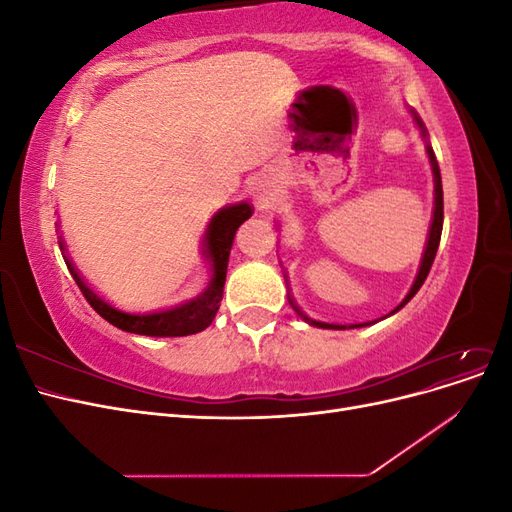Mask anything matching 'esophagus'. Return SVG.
<instances>
[{"mask_svg": "<svg viewBox=\"0 0 512 512\" xmlns=\"http://www.w3.org/2000/svg\"><path fill=\"white\" fill-rule=\"evenodd\" d=\"M258 203H260V198H258Z\"/></svg>", "mask_w": 512, "mask_h": 512, "instance_id": "obj_1", "label": "esophagus"}]
</instances>
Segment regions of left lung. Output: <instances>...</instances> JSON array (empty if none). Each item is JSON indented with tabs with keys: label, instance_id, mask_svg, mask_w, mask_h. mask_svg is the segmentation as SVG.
Instances as JSON below:
<instances>
[{
	"label": "left lung",
	"instance_id": "8db88e82",
	"mask_svg": "<svg viewBox=\"0 0 512 512\" xmlns=\"http://www.w3.org/2000/svg\"><path fill=\"white\" fill-rule=\"evenodd\" d=\"M410 113H412V117H414V121H416V126L421 128V134H423V138H427V130H425V126H423V121H421V117H418L412 108H410ZM427 156H429V162H431V170H433V218H431V228H429V237H427V247H425V254H423V260H421V269H418V273H416V280H414V284H412V288H410V292L406 294V299L401 301L391 314H395V312H399L401 307H404L414 294L418 292V288L423 286V282L427 280V275H429V269H431V265H433V258H436V252H438V245H440V237H442V222H444V198H442V177H440V166H438V160H436V156H433V149H431V145L427 143ZM290 301V299H288ZM290 305H292V309L294 312H297L305 322H309L312 324V327H320V329H346L344 324H329V322H320V320H312V318H307L301 309L297 307V303H292L290 301ZM350 327L354 329V327H363V324H350Z\"/></svg>",
	"mask_w": 512,
	"mask_h": 512
}]
</instances>
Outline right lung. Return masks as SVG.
Wrapping results in <instances>:
<instances>
[{
    "instance_id": "obj_1",
    "label": "right lung",
    "mask_w": 512,
    "mask_h": 512,
    "mask_svg": "<svg viewBox=\"0 0 512 512\" xmlns=\"http://www.w3.org/2000/svg\"><path fill=\"white\" fill-rule=\"evenodd\" d=\"M252 213L254 209L250 207V203H237V205H228L213 215L205 230V256L209 258V265H211V282L207 290L200 292L196 299H190L168 309H158V312L130 314V312L115 309L113 305H108L83 282L79 271L74 269L70 258L66 256V245L61 241V237H59V250L64 254L68 271L74 277L76 286L81 288L87 303L94 307L104 320L111 322L113 327L128 333H136V335H149V337H183V335L205 331L213 322L215 314H218L222 294H224L232 239H235L237 228L245 220L252 218Z\"/></svg>"
}]
</instances>
